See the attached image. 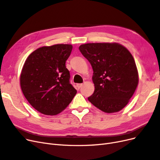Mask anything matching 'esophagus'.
<instances>
[{
	"label": "esophagus",
	"instance_id": "34e87169",
	"mask_svg": "<svg viewBox=\"0 0 160 160\" xmlns=\"http://www.w3.org/2000/svg\"><path fill=\"white\" fill-rule=\"evenodd\" d=\"M82 86H83V84H82V83L77 84V88H78V89H80Z\"/></svg>",
	"mask_w": 160,
	"mask_h": 160
}]
</instances>
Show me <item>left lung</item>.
Listing matches in <instances>:
<instances>
[{"label":"left lung","instance_id":"left-lung-1","mask_svg":"<svg viewBox=\"0 0 160 160\" xmlns=\"http://www.w3.org/2000/svg\"><path fill=\"white\" fill-rule=\"evenodd\" d=\"M79 51L93 70L94 93L88 100L105 113H115L129 103L139 83L133 57L117 42L86 43Z\"/></svg>","mask_w":160,"mask_h":160}]
</instances>
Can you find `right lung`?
I'll list each match as a JSON object with an SVG mask.
<instances>
[{"mask_svg": "<svg viewBox=\"0 0 160 160\" xmlns=\"http://www.w3.org/2000/svg\"><path fill=\"white\" fill-rule=\"evenodd\" d=\"M72 49L69 44L42 47L26 59L20 76L21 88L28 103L38 112L47 115L59 113L76 95L65 66Z\"/></svg>", "mask_w": 160, "mask_h": 160, "instance_id": "obj_1", "label": "right lung"}]
</instances>
